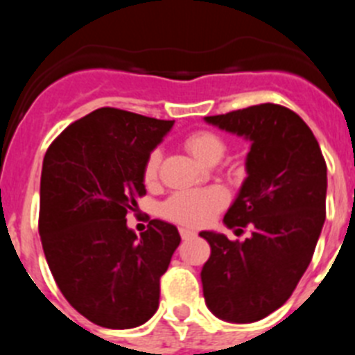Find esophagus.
Returning a JSON list of instances; mask_svg holds the SVG:
<instances>
[{"mask_svg":"<svg viewBox=\"0 0 355 355\" xmlns=\"http://www.w3.org/2000/svg\"><path fill=\"white\" fill-rule=\"evenodd\" d=\"M180 234H181V238H183V240H190V238L196 236V231H193V229H190V227H180Z\"/></svg>","mask_w":355,"mask_h":355,"instance_id":"esophagus-1","label":"esophagus"}]
</instances>
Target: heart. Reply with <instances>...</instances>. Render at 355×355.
<instances>
[{
    "instance_id": "obj_1",
    "label": "heart",
    "mask_w": 355,
    "mask_h": 355,
    "mask_svg": "<svg viewBox=\"0 0 355 355\" xmlns=\"http://www.w3.org/2000/svg\"><path fill=\"white\" fill-rule=\"evenodd\" d=\"M184 147L190 150L193 158L208 165L213 159H220L225 150L224 140L213 131H193L184 139ZM162 153L158 149L150 150L144 165V181L155 183L158 175ZM227 205V193L220 187L193 188L175 192L162 205V215L178 224L200 227L215 218V215Z\"/></svg>"
}]
</instances>
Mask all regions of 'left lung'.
I'll return each mask as SVG.
<instances>
[{
	"label": "left lung",
	"instance_id": "1",
	"mask_svg": "<svg viewBox=\"0 0 355 355\" xmlns=\"http://www.w3.org/2000/svg\"><path fill=\"white\" fill-rule=\"evenodd\" d=\"M250 142L247 178L224 216L250 236L231 241L200 231L211 247L200 281L218 318L250 324L283 306L309 266L325 222L327 165L315 135L299 115L274 103L205 117Z\"/></svg>",
	"mask_w": 355,
	"mask_h": 355
}]
</instances>
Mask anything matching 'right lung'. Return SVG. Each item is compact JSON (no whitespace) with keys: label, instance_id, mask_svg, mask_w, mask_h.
I'll return each mask as SVG.
<instances>
[{"label":"right lung","instance_id":"obj_1","mask_svg":"<svg viewBox=\"0 0 355 355\" xmlns=\"http://www.w3.org/2000/svg\"><path fill=\"white\" fill-rule=\"evenodd\" d=\"M174 121L99 108L65 128L44 156L39 233L67 302L92 324L131 329L159 304V277L181 236L155 218L140 236L126 224L146 196L144 165Z\"/></svg>","mask_w":355,"mask_h":355}]
</instances>
